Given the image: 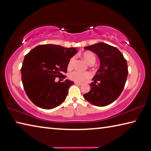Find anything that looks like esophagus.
<instances>
[{"label":"esophagus","mask_w":151,"mask_h":151,"mask_svg":"<svg viewBox=\"0 0 151 151\" xmlns=\"http://www.w3.org/2000/svg\"><path fill=\"white\" fill-rule=\"evenodd\" d=\"M74 83L76 84V85H81V83H79V82H77V81H75Z\"/></svg>","instance_id":"34e87169"}]
</instances>
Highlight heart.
Wrapping results in <instances>:
<instances>
[{
    "label": "heart",
    "instance_id": "heart-1",
    "mask_svg": "<svg viewBox=\"0 0 151 151\" xmlns=\"http://www.w3.org/2000/svg\"><path fill=\"white\" fill-rule=\"evenodd\" d=\"M82 58L84 60L87 62L89 65H93L96 61V57L94 54L90 51H86V52L82 54ZM75 61V58H71L68 62V68H72L73 63ZM91 77V73L89 72H81L78 71H74L70 73L69 78L72 80L77 82H83L85 79L89 78Z\"/></svg>",
    "mask_w": 151,
    "mask_h": 151
}]
</instances>
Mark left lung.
Listing matches in <instances>:
<instances>
[{
	"label": "left lung",
	"mask_w": 151,
	"mask_h": 151,
	"mask_svg": "<svg viewBox=\"0 0 151 151\" xmlns=\"http://www.w3.org/2000/svg\"><path fill=\"white\" fill-rule=\"evenodd\" d=\"M84 49L95 53L101 65L90 84V91L83 97L95 106H107L114 102L124 89L128 74L126 60L117 48L104 42Z\"/></svg>",
	"instance_id": "obj_1"
}]
</instances>
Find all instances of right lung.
I'll list each match as a JSON object with an SVG mask.
<instances>
[{
    "instance_id": "obj_1",
    "label": "right lung",
    "mask_w": 151,
    "mask_h": 151,
    "mask_svg": "<svg viewBox=\"0 0 151 151\" xmlns=\"http://www.w3.org/2000/svg\"><path fill=\"white\" fill-rule=\"evenodd\" d=\"M78 52L76 48L56 45H39L25 56L21 69L25 93L31 102L43 109H52L63 102L73 81L66 78L68 64ZM63 80V79H62Z\"/></svg>"
}]
</instances>
